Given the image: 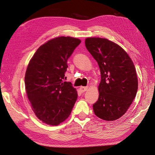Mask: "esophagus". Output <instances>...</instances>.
I'll return each instance as SVG.
<instances>
[{
    "label": "esophagus",
    "mask_w": 155,
    "mask_h": 155,
    "mask_svg": "<svg viewBox=\"0 0 155 155\" xmlns=\"http://www.w3.org/2000/svg\"><path fill=\"white\" fill-rule=\"evenodd\" d=\"M79 90L81 91V93H84V92L87 91L88 90L87 87H81L79 88Z\"/></svg>",
    "instance_id": "esophagus-1"
}]
</instances>
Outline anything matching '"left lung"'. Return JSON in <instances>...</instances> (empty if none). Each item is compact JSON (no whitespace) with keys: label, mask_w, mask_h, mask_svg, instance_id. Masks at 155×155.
I'll list each match as a JSON object with an SVG mask.
<instances>
[{"label":"left lung","mask_w":155,"mask_h":155,"mask_svg":"<svg viewBox=\"0 0 155 155\" xmlns=\"http://www.w3.org/2000/svg\"><path fill=\"white\" fill-rule=\"evenodd\" d=\"M85 46L98 62L101 81L94 113L101 119L113 121L127 111L135 98L138 79L133 62L119 45L107 38L85 39Z\"/></svg>","instance_id":"left-lung-1"}]
</instances>
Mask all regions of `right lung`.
Here are the masks:
<instances>
[{
  "instance_id": "1",
  "label": "right lung",
  "mask_w": 155,
  "mask_h": 155,
  "mask_svg": "<svg viewBox=\"0 0 155 155\" xmlns=\"http://www.w3.org/2000/svg\"><path fill=\"white\" fill-rule=\"evenodd\" d=\"M81 42L70 37L51 39L37 49L29 62L26 91L32 110L42 123L57 126L71 113L77 91L63 79L68 58Z\"/></svg>"
}]
</instances>
